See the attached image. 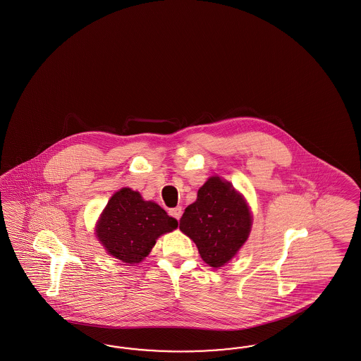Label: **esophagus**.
<instances>
[{"mask_svg": "<svg viewBox=\"0 0 361 361\" xmlns=\"http://www.w3.org/2000/svg\"><path fill=\"white\" fill-rule=\"evenodd\" d=\"M169 214L173 217L175 220L179 221V219L182 217V207L180 206H176V207H173V209H170L169 210Z\"/></svg>", "mask_w": 361, "mask_h": 361, "instance_id": "obj_1", "label": "esophagus"}]
</instances>
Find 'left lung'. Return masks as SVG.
<instances>
[{"instance_id": "obj_1", "label": "left lung", "mask_w": 361, "mask_h": 361, "mask_svg": "<svg viewBox=\"0 0 361 361\" xmlns=\"http://www.w3.org/2000/svg\"><path fill=\"white\" fill-rule=\"evenodd\" d=\"M179 229L195 243L209 266L221 267L247 241L251 213L229 182L212 176L198 190L197 201L185 209Z\"/></svg>"}]
</instances>
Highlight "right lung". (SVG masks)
Returning a JSON list of instances; mask_svg holds the SVG:
<instances>
[{"label":"right lung","instance_id":"add662e5","mask_svg":"<svg viewBox=\"0 0 361 361\" xmlns=\"http://www.w3.org/2000/svg\"><path fill=\"white\" fill-rule=\"evenodd\" d=\"M178 221L159 204L142 201L137 191L121 188L106 204L97 225V235L111 256L129 264L141 262L157 238L171 232Z\"/></svg>","mask_w":361,"mask_h":361}]
</instances>
